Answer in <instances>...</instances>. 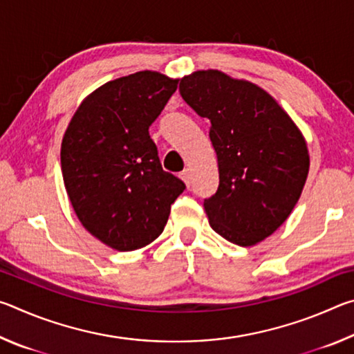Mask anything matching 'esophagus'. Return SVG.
I'll return each instance as SVG.
<instances>
[{
	"mask_svg": "<svg viewBox=\"0 0 354 354\" xmlns=\"http://www.w3.org/2000/svg\"><path fill=\"white\" fill-rule=\"evenodd\" d=\"M179 178H181L185 184L190 185V170L189 169H185V170L179 173Z\"/></svg>",
	"mask_w": 354,
	"mask_h": 354,
	"instance_id": "esophagus-1",
	"label": "esophagus"
}]
</instances>
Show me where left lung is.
I'll return each mask as SVG.
<instances>
[{
    "instance_id": "1",
    "label": "left lung",
    "mask_w": 354,
    "mask_h": 354,
    "mask_svg": "<svg viewBox=\"0 0 354 354\" xmlns=\"http://www.w3.org/2000/svg\"><path fill=\"white\" fill-rule=\"evenodd\" d=\"M179 93L211 122L220 183L205 198L209 225L241 247L263 241L289 217L306 183L301 133L266 91L217 70L185 76Z\"/></svg>"
}]
</instances>
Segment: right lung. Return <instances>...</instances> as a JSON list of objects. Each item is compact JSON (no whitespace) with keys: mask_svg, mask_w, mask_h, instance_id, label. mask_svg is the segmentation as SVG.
Instances as JSON below:
<instances>
[{"mask_svg":"<svg viewBox=\"0 0 354 354\" xmlns=\"http://www.w3.org/2000/svg\"><path fill=\"white\" fill-rule=\"evenodd\" d=\"M178 81L156 71L118 77L82 101L65 131L61 165L77 218L118 251L151 243L185 189L162 170L149 127Z\"/></svg>","mask_w":354,"mask_h":354,"instance_id":"obj_1","label":"right lung"}]
</instances>
